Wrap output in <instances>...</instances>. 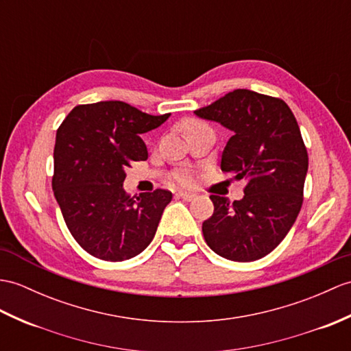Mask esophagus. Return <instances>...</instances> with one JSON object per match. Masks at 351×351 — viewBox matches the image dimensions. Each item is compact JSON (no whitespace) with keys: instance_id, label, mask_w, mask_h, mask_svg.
Listing matches in <instances>:
<instances>
[{"instance_id":"34e87169","label":"esophagus","mask_w":351,"mask_h":351,"mask_svg":"<svg viewBox=\"0 0 351 351\" xmlns=\"http://www.w3.org/2000/svg\"><path fill=\"white\" fill-rule=\"evenodd\" d=\"M178 195L181 199H184V200H189V202H191V200H194L195 199V194H193V193H186V191H179L178 193Z\"/></svg>"}]
</instances>
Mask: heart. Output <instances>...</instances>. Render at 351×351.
Listing matches in <instances>:
<instances>
[{
	"mask_svg": "<svg viewBox=\"0 0 351 351\" xmlns=\"http://www.w3.org/2000/svg\"><path fill=\"white\" fill-rule=\"evenodd\" d=\"M182 128H184L185 134L189 136L194 132H197V130H203V128H208V127L199 119H186L182 124ZM175 179L181 185H191L193 184V176L190 173H178L175 176Z\"/></svg>",
	"mask_w": 351,
	"mask_h": 351,
	"instance_id": "obj_1",
	"label": "heart"
}]
</instances>
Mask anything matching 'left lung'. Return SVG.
<instances>
[{
	"label": "left lung",
	"instance_id": "left-lung-1",
	"mask_svg": "<svg viewBox=\"0 0 351 351\" xmlns=\"http://www.w3.org/2000/svg\"><path fill=\"white\" fill-rule=\"evenodd\" d=\"M194 113L230 130L221 170L247 181L241 200L210 195L205 241L233 262L262 258L286 238L302 208L308 152L298 121L286 101L250 89H234Z\"/></svg>",
	"mask_w": 351,
	"mask_h": 351
}]
</instances>
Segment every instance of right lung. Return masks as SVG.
<instances>
[{"instance_id": "obj_1", "label": "right lung", "mask_w": 351, "mask_h": 351, "mask_svg": "<svg viewBox=\"0 0 351 351\" xmlns=\"http://www.w3.org/2000/svg\"><path fill=\"white\" fill-rule=\"evenodd\" d=\"M170 117L148 115L124 101L79 104L56 132L52 189L73 238L106 262L128 260L149 245L172 193L130 197L125 169L145 161L141 134Z\"/></svg>"}]
</instances>
